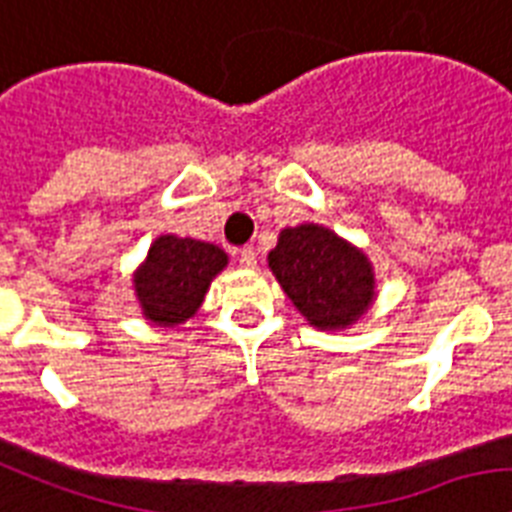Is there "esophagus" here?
Returning <instances> with one entry per match:
<instances>
[{
  "label": "esophagus",
  "instance_id": "34e87169",
  "mask_svg": "<svg viewBox=\"0 0 512 512\" xmlns=\"http://www.w3.org/2000/svg\"><path fill=\"white\" fill-rule=\"evenodd\" d=\"M239 265H242V268H255V265H257L255 249H252V247L239 249Z\"/></svg>",
  "mask_w": 512,
  "mask_h": 512
}]
</instances>
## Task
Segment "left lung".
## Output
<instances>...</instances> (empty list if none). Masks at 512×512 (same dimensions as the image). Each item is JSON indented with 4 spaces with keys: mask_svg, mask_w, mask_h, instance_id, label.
<instances>
[{
    "mask_svg": "<svg viewBox=\"0 0 512 512\" xmlns=\"http://www.w3.org/2000/svg\"><path fill=\"white\" fill-rule=\"evenodd\" d=\"M268 263L286 297L313 326H350L371 305V263L328 228L315 223L284 228Z\"/></svg>",
    "mask_w": 512,
    "mask_h": 512,
    "instance_id": "obj_1",
    "label": "left lung"
}]
</instances>
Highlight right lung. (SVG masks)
<instances>
[{"label": "right lung", "mask_w": 512, "mask_h": 512, "mask_svg": "<svg viewBox=\"0 0 512 512\" xmlns=\"http://www.w3.org/2000/svg\"><path fill=\"white\" fill-rule=\"evenodd\" d=\"M226 260V252L215 244L160 236L134 281L144 315L160 326L184 323L197 313L207 286Z\"/></svg>", "instance_id": "add662e5"}]
</instances>
